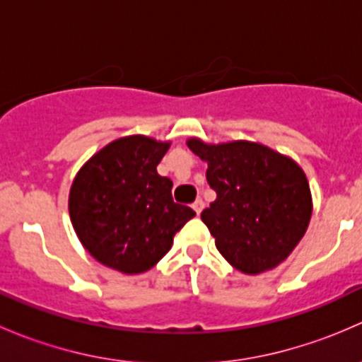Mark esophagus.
Here are the masks:
<instances>
[{
  "instance_id": "34e87169",
  "label": "esophagus",
  "mask_w": 362,
  "mask_h": 362,
  "mask_svg": "<svg viewBox=\"0 0 362 362\" xmlns=\"http://www.w3.org/2000/svg\"><path fill=\"white\" fill-rule=\"evenodd\" d=\"M192 208H194V211H196V214H202V211H203V208H204V203H203V199H196V202L194 203H192Z\"/></svg>"
}]
</instances>
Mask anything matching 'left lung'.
<instances>
[{"label": "left lung", "mask_w": 362, "mask_h": 362, "mask_svg": "<svg viewBox=\"0 0 362 362\" xmlns=\"http://www.w3.org/2000/svg\"><path fill=\"white\" fill-rule=\"evenodd\" d=\"M187 147L208 164L206 180L217 192L202 221L222 257L247 275L286 261L305 236L313 210L301 166L257 141L189 138Z\"/></svg>", "instance_id": "8db88e82"}]
</instances>
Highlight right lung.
I'll use <instances>...</instances> for the list:
<instances>
[{
    "mask_svg": "<svg viewBox=\"0 0 362 362\" xmlns=\"http://www.w3.org/2000/svg\"><path fill=\"white\" fill-rule=\"evenodd\" d=\"M171 141L145 134L113 140L73 178L68 210L83 249L126 275L148 272L168 254L194 210L171 198L173 182L158 173Z\"/></svg>",
    "mask_w": 362,
    "mask_h": 362,
    "instance_id": "right-lung-1",
    "label": "right lung"
}]
</instances>
